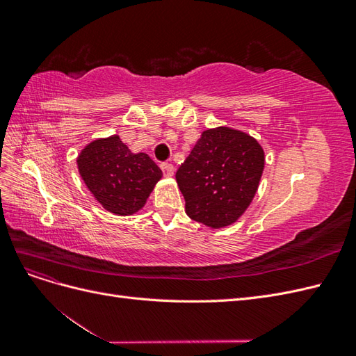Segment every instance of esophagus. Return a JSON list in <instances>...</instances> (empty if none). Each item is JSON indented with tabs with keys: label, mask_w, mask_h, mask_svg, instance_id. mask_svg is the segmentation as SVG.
Segmentation results:
<instances>
[{
	"label": "esophagus",
	"mask_w": 356,
	"mask_h": 356,
	"mask_svg": "<svg viewBox=\"0 0 356 356\" xmlns=\"http://www.w3.org/2000/svg\"><path fill=\"white\" fill-rule=\"evenodd\" d=\"M160 168H161V170H163V174H165L166 177H172V175H174V165H172V163H168V161H163V163L160 165Z\"/></svg>",
	"instance_id": "34e87169"
}]
</instances>
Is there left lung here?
Segmentation results:
<instances>
[{
	"label": "left lung",
	"instance_id": "8db88e82",
	"mask_svg": "<svg viewBox=\"0 0 356 356\" xmlns=\"http://www.w3.org/2000/svg\"><path fill=\"white\" fill-rule=\"evenodd\" d=\"M263 169V148L250 135L204 131L175 175L187 215L212 229L234 222L255 196Z\"/></svg>",
	"mask_w": 356,
	"mask_h": 356
}]
</instances>
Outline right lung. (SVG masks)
Instances as JSON below:
<instances>
[{
    "label": "right lung",
    "instance_id": "1",
    "mask_svg": "<svg viewBox=\"0 0 356 356\" xmlns=\"http://www.w3.org/2000/svg\"><path fill=\"white\" fill-rule=\"evenodd\" d=\"M77 163L95 199L117 215L141 209L161 178L160 168L148 154H134L117 135L90 143Z\"/></svg>",
    "mask_w": 356,
    "mask_h": 356
}]
</instances>
